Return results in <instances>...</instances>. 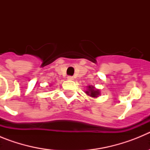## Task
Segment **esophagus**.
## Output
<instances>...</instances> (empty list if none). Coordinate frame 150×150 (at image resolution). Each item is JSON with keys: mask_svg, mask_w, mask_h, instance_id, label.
<instances>
[{"mask_svg": "<svg viewBox=\"0 0 150 150\" xmlns=\"http://www.w3.org/2000/svg\"><path fill=\"white\" fill-rule=\"evenodd\" d=\"M67 79H68V80H73V79H74V77L71 76H67Z\"/></svg>", "mask_w": 150, "mask_h": 150, "instance_id": "34e87169", "label": "esophagus"}]
</instances>
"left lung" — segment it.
Returning <instances> with one entry per match:
<instances>
[{
	"mask_svg": "<svg viewBox=\"0 0 150 150\" xmlns=\"http://www.w3.org/2000/svg\"><path fill=\"white\" fill-rule=\"evenodd\" d=\"M86 95H89L90 97L97 98V97H98V95H100V91L98 89H96L92 86H88V90L86 91Z\"/></svg>",
	"mask_w": 150,
	"mask_h": 150,
	"instance_id": "left-lung-1",
	"label": "left lung"
}]
</instances>
